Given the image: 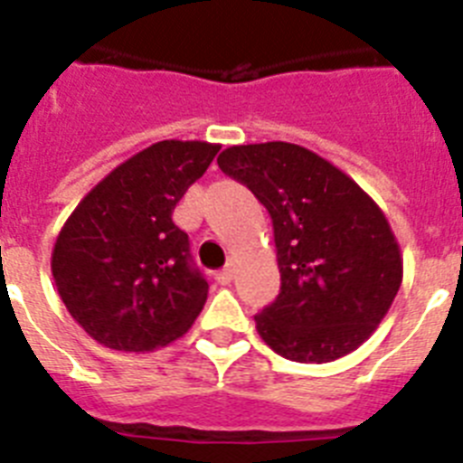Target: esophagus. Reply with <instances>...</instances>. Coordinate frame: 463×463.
I'll use <instances>...</instances> for the list:
<instances>
[{
    "label": "esophagus",
    "mask_w": 463,
    "mask_h": 463,
    "mask_svg": "<svg viewBox=\"0 0 463 463\" xmlns=\"http://www.w3.org/2000/svg\"><path fill=\"white\" fill-rule=\"evenodd\" d=\"M215 278H218V282H220V285H229V282L234 280V269H232V267L222 269V271H218V273H215Z\"/></svg>",
    "instance_id": "34e87169"
}]
</instances>
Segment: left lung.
Segmentation results:
<instances>
[{
	"label": "left lung",
	"mask_w": 463,
	"mask_h": 463,
	"mask_svg": "<svg viewBox=\"0 0 463 463\" xmlns=\"http://www.w3.org/2000/svg\"><path fill=\"white\" fill-rule=\"evenodd\" d=\"M218 165L250 187L273 220L280 294L255 315L261 341L301 364L354 353L403 280L383 208L345 171L297 143L232 146Z\"/></svg>",
	"instance_id": "8db88e82"
}]
</instances>
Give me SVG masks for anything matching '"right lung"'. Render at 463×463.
<instances>
[{
    "mask_svg": "<svg viewBox=\"0 0 463 463\" xmlns=\"http://www.w3.org/2000/svg\"><path fill=\"white\" fill-rule=\"evenodd\" d=\"M220 143L159 141L104 175L57 234L52 280L99 345L148 353L181 338L208 297L174 208Z\"/></svg>",
    "mask_w": 463,
    "mask_h": 463,
    "instance_id": "right-lung-1",
    "label": "right lung"
}]
</instances>
